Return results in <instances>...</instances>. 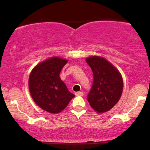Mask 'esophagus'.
I'll list each match as a JSON object with an SVG mask.
<instances>
[{"label": "esophagus", "mask_w": 150, "mask_h": 150, "mask_svg": "<svg viewBox=\"0 0 150 150\" xmlns=\"http://www.w3.org/2000/svg\"><path fill=\"white\" fill-rule=\"evenodd\" d=\"M75 95H76V96H80V97H82V96H83V92H75Z\"/></svg>", "instance_id": "esophagus-1"}]
</instances>
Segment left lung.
<instances>
[{
  "mask_svg": "<svg viewBox=\"0 0 150 150\" xmlns=\"http://www.w3.org/2000/svg\"><path fill=\"white\" fill-rule=\"evenodd\" d=\"M93 73V84L87 95L91 107L97 113L109 111L121 97L123 82L118 69L100 56L86 59Z\"/></svg>",
  "mask_w": 150,
  "mask_h": 150,
  "instance_id": "1",
  "label": "left lung"
}]
</instances>
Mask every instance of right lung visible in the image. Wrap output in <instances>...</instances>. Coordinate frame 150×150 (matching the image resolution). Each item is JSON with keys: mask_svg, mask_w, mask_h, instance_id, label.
Segmentation results:
<instances>
[{"mask_svg": "<svg viewBox=\"0 0 150 150\" xmlns=\"http://www.w3.org/2000/svg\"><path fill=\"white\" fill-rule=\"evenodd\" d=\"M67 63L65 59L51 57L36 65L30 73L31 96L36 104L47 112L60 113L75 97L59 76Z\"/></svg>", "mask_w": 150, "mask_h": 150, "instance_id": "right-lung-1", "label": "right lung"}]
</instances>
